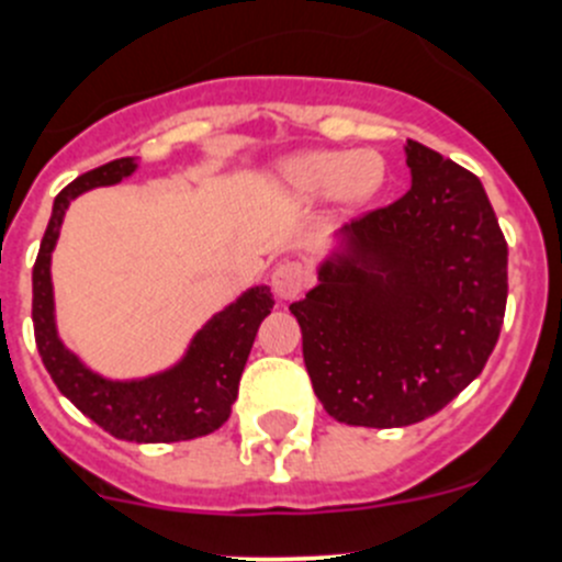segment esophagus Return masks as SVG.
<instances>
[{"instance_id":"obj_1","label":"esophagus","mask_w":562,"mask_h":562,"mask_svg":"<svg viewBox=\"0 0 562 562\" xmlns=\"http://www.w3.org/2000/svg\"><path fill=\"white\" fill-rule=\"evenodd\" d=\"M307 285V271L299 263H280L274 271H271V291H274L277 299L282 302H291Z\"/></svg>"}]
</instances>
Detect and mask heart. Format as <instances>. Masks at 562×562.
<instances>
[{"instance_id": "1", "label": "heart", "mask_w": 562, "mask_h": 562, "mask_svg": "<svg viewBox=\"0 0 562 562\" xmlns=\"http://www.w3.org/2000/svg\"><path fill=\"white\" fill-rule=\"evenodd\" d=\"M282 190L299 203H315L331 195L339 209L350 212L381 192L386 162L375 151L307 149L282 157L274 166Z\"/></svg>"}]
</instances>
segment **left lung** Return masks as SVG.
<instances>
[{
    "instance_id": "left-lung-1",
    "label": "left lung",
    "mask_w": 562,
    "mask_h": 562,
    "mask_svg": "<svg viewBox=\"0 0 562 562\" xmlns=\"http://www.w3.org/2000/svg\"><path fill=\"white\" fill-rule=\"evenodd\" d=\"M411 190L345 225L291 304L326 413L350 427H407L484 370L501 337L508 247L484 184L418 140Z\"/></svg>"
}]
</instances>
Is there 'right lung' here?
<instances>
[{"label":"right lung","mask_w":562,"mask_h":562,"mask_svg":"<svg viewBox=\"0 0 562 562\" xmlns=\"http://www.w3.org/2000/svg\"><path fill=\"white\" fill-rule=\"evenodd\" d=\"M135 171L138 160L122 157L78 176L56 195L32 271V321L40 359L56 389L113 438L130 443L203 438L228 422L255 334L274 307L269 285H252L239 293L192 334L173 364L149 375L111 378L92 370L76 350L67 348L56 326L50 258L67 209L83 192L119 184Z\"/></svg>","instance_id":"1"}]
</instances>
